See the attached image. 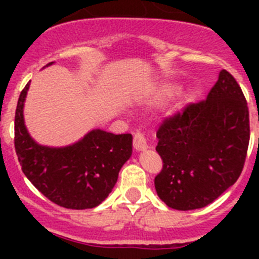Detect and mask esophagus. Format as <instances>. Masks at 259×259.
I'll return each instance as SVG.
<instances>
[{"label": "esophagus", "mask_w": 259, "mask_h": 259, "mask_svg": "<svg viewBox=\"0 0 259 259\" xmlns=\"http://www.w3.org/2000/svg\"><path fill=\"white\" fill-rule=\"evenodd\" d=\"M134 148L137 150V152H143V150L148 149V144H146L145 137H144L143 134L137 132L134 136Z\"/></svg>", "instance_id": "34e87169"}]
</instances>
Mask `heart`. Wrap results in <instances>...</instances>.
Here are the masks:
<instances>
[{
	"mask_svg": "<svg viewBox=\"0 0 259 259\" xmlns=\"http://www.w3.org/2000/svg\"><path fill=\"white\" fill-rule=\"evenodd\" d=\"M176 92H178V85L164 81V83H161L159 85L155 87V88L153 89L152 95H150L149 97V101L152 102V104H159V102H163L166 101V100H168V98L172 97ZM187 102H188V97L184 96V97L180 100L179 104L176 105V110L182 109Z\"/></svg>",
	"mask_w": 259,
	"mask_h": 259,
	"instance_id": "b5f03b06",
	"label": "heart"
}]
</instances>
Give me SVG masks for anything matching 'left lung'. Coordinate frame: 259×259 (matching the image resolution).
<instances>
[{
  "instance_id": "left-lung-1",
  "label": "left lung",
  "mask_w": 259,
  "mask_h": 259,
  "mask_svg": "<svg viewBox=\"0 0 259 259\" xmlns=\"http://www.w3.org/2000/svg\"><path fill=\"white\" fill-rule=\"evenodd\" d=\"M249 137V110L235 77L226 70L207 98L166 119L157 132L155 150L163 168L155 191L175 210L201 209L239 179Z\"/></svg>"
}]
</instances>
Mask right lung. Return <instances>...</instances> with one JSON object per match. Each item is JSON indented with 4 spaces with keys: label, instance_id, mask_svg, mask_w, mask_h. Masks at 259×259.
<instances>
[{
    "label": "right lung",
    "instance_id": "right-lung-1",
    "mask_svg": "<svg viewBox=\"0 0 259 259\" xmlns=\"http://www.w3.org/2000/svg\"><path fill=\"white\" fill-rule=\"evenodd\" d=\"M50 62L48 66L53 65ZM29 83L15 111V152L27 179L52 202L66 209H93L113 191L123 164L132 155V135L95 128L66 146L41 145L24 123Z\"/></svg>",
    "mask_w": 259,
    "mask_h": 259
}]
</instances>
